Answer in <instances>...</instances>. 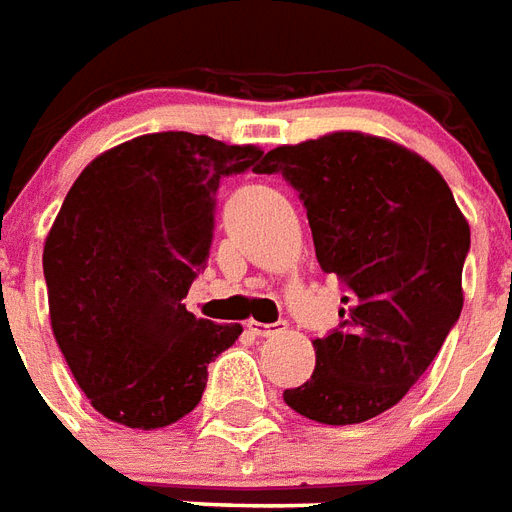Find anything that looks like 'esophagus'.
<instances>
[{
  "mask_svg": "<svg viewBox=\"0 0 512 512\" xmlns=\"http://www.w3.org/2000/svg\"><path fill=\"white\" fill-rule=\"evenodd\" d=\"M246 328L255 333V336H260V339H268V336H276V333L282 331L285 323H255V320H252Z\"/></svg>",
  "mask_w": 512,
  "mask_h": 512,
  "instance_id": "obj_1",
  "label": "esophagus"
}]
</instances>
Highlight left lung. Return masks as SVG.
Masks as SVG:
<instances>
[{"mask_svg":"<svg viewBox=\"0 0 512 512\" xmlns=\"http://www.w3.org/2000/svg\"><path fill=\"white\" fill-rule=\"evenodd\" d=\"M257 173H282L304 200L317 263L347 295L342 323L314 339L312 380L287 407L350 426L404 399L456 325L469 225L434 165L393 140L331 132L276 146Z\"/></svg>","mask_w":512,"mask_h":512,"instance_id":"obj_1","label":"left lung"}]
</instances>
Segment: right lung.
<instances>
[{
  "instance_id": "1",
  "label": "right lung",
  "mask_w": 512,
  "mask_h": 512,
  "mask_svg": "<svg viewBox=\"0 0 512 512\" xmlns=\"http://www.w3.org/2000/svg\"><path fill=\"white\" fill-rule=\"evenodd\" d=\"M192 132H151L92 160L45 238L56 344L92 407L162 429L198 407L208 363L241 336L181 298L206 266L222 179L260 160Z\"/></svg>"
}]
</instances>
